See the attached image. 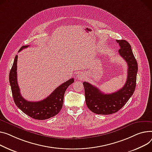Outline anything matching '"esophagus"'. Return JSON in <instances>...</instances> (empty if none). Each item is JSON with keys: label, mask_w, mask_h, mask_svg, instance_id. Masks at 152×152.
Segmentation results:
<instances>
[{"label": "esophagus", "mask_w": 152, "mask_h": 152, "mask_svg": "<svg viewBox=\"0 0 152 152\" xmlns=\"http://www.w3.org/2000/svg\"><path fill=\"white\" fill-rule=\"evenodd\" d=\"M84 75L83 73H79L77 75V78L79 79H80V80H82L83 79H84Z\"/></svg>", "instance_id": "esophagus-1"}]
</instances>
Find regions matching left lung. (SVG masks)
<instances>
[{
    "label": "left lung",
    "instance_id": "obj_1",
    "mask_svg": "<svg viewBox=\"0 0 152 152\" xmlns=\"http://www.w3.org/2000/svg\"><path fill=\"white\" fill-rule=\"evenodd\" d=\"M120 46L119 55L128 65V76L124 87L117 92L105 94L96 87L84 82L86 103L92 112L101 115L117 113L133 95L136 85L137 63L129 43L125 39L116 40Z\"/></svg>",
    "mask_w": 152,
    "mask_h": 152
}]
</instances>
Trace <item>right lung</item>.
Listing matches in <instances>:
<instances>
[{
	"mask_svg": "<svg viewBox=\"0 0 152 152\" xmlns=\"http://www.w3.org/2000/svg\"><path fill=\"white\" fill-rule=\"evenodd\" d=\"M28 46H22L19 52ZM17 60L18 55L15 56L9 75V81L11 86L12 95L17 107L24 114L36 120H43L57 115L62 107L65 91L70 84L74 83V78H71L59 86L46 98L39 102H29L25 99L20 93L17 80Z\"/></svg>",
	"mask_w": 152,
	"mask_h": 152,
	"instance_id": "obj_1",
	"label": "right lung"
}]
</instances>
